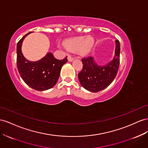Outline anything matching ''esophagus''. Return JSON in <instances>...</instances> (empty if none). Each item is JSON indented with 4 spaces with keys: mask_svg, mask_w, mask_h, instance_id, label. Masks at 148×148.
<instances>
[{
    "mask_svg": "<svg viewBox=\"0 0 148 148\" xmlns=\"http://www.w3.org/2000/svg\"><path fill=\"white\" fill-rule=\"evenodd\" d=\"M73 60H74V58H73V57H71V56H69V57H68V60H69V62H72V61H73Z\"/></svg>",
    "mask_w": 148,
    "mask_h": 148,
    "instance_id": "esophagus-1",
    "label": "esophagus"
}]
</instances>
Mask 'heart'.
<instances>
[{"label": "heart", "instance_id": "obj_1", "mask_svg": "<svg viewBox=\"0 0 148 148\" xmlns=\"http://www.w3.org/2000/svg\"><path fill=\"white\" fill-rule=\"evenodd\" d=\"M95 44V38L91 36H79L67 39L64 45L68 50L71 51H78L81 55H87L93 50Z\"/></svg>", "mask_w": 148, "mask_h": 148}]
</instances>
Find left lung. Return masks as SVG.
Returning a JSON list of instances; mask_svg holds the SVG:
<instances>
[{"mask_svg":"<svg viewBox=\"0 0 148 148\" xmlns=\"http://www.w3.org/2000/svg\"><path fill=\"white\" fill-rule=\"evenodd\" d=\"M119 54L120 44L118 40H116L114 57L106 64L99 65L92 57L83 58V69L78 75L81 85L93 93L105 89L113 82L117 75Z\"/></svg>","mask_w":148,"mask_h":148,"instance_id":"8db88e82","label":"left lung"}]
</instances>
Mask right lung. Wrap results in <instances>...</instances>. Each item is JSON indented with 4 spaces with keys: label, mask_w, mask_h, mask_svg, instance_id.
<instances>
[{
    "label": "right lung",
    "mask_w": 148,
    "mask_h": 148,
    "mask_svg": "<svg viewBox=\"0 0 148 148\" xmlns=\"http://www.w3.org/2000/svg\"><path fill=\"white\" fill-rule=\"evenodd\" d=\"M31 33L23 36L17 43V69L23 80L32 88L37 91L49 90L58 82L62 67L68 62L67 57L59 60L49 52L38 61L32 62L26 59L22 52V45L23 40Z\"/></svg>",
    "instance_id": "right-lung-1"
}]
</instances>
